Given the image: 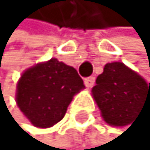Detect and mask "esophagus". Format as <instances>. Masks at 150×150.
<instances>
[{"instance_id":"34e87169","label":"esophagus","mask_w":150,"mask_h":150,"mask_svg":"<svg viewBox=\"0 0 150 150\" xmlns=\"http://www.w3.org/2000/svg\"><path fill=\"white\" fill-rule=\"evenodd\" d=\"M84 83H85V86H86V88H93L94 84H95V78H94V76H89V78H85Z\"/></svg>"}]
</instances>
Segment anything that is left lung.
<instances>
[{
  "instance_id": "left-lung-1",
  "label": "left lung",
  "mask_w": 150,
  "mask_h": 150,
  "mask_svg": "<svg viewBox=\"0 0 150 150\" xmlns=\"http://www.w3.org/2000/svg\"><path fill=\"white\" fill-rule=\"evenodd\" d=\"M91 91L110 125H127L142 109H150V84L123 62L106 64Z\"/></svg>"
}]
</instances>
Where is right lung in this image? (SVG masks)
<instances>
[{
    "mask_svg": "<svg viewBox=\"0 0 150 150\" xmlns=\"http://www.w3.org/2000/svg\"><path fill=\"white\" fill-rule=\"evenodd\" d=\"M84 89L74 67L56 59L25 71L17 84V105L35 127L49 128L64 118L72 96Z\"/></svg>",
    "mask_w": 150,
    "mask_h": 150,
    "instance_id": "1",
    "label": "right lung"
}]
</instances>
